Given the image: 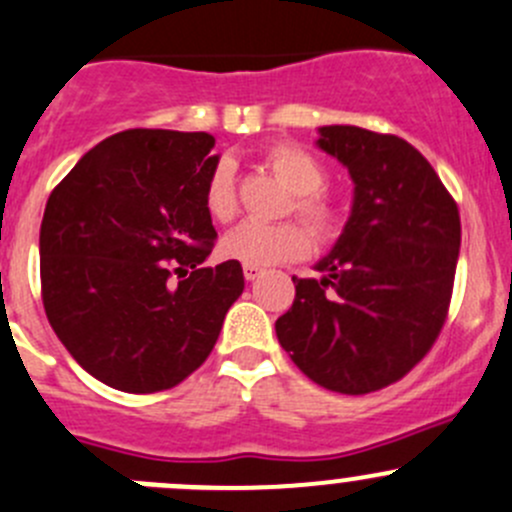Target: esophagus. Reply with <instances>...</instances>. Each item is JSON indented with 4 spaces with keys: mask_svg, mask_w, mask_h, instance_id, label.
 Listing matches in <instances>:
<instances>
[{
    "mask_svg": "<svg viewBox=\"0 0 512 512\" xmlns=\"http://www.w3.org/2000/svg\"><path fill=\"white\" fill-rule=\"evenodd\" d=\"M242 272H245V280L252 282V280H257V277H260L265 270H262V267H255V265H245L242 267Z\"/></svg>",
    "mask_w": 512,
    "mask_h": 512,
    "instance_id": "obj_1",
    "label": "esophagus"
}]
</instances>
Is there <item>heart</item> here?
<instances>
[{
    "label": "heart",
    "instance_id": "1",
    "mask_svg": "<svg viewBox=\"0 0 512 512\" xmlns=\"http://www.w3.org/2000/svg\"><path fill=\"white\" fill-rule=\"evenodd\" d=\"M265 165L292 192V202L285 212L297 215L305 225L295 220L275 222V225L245 222L222 240V252L242 265L270 267L305 257L312 247L310 235L320 245H332L345 230L347 217L342 202L330 190H325V165L295 142L272 145L265 152ZM205 207L212 220H235L240 197H237L235 167L230 160H220L212 167L205 185ZM307 229L311 232L307 233Z\"/></svg>",
    "mask_w": 512,
    "mask_h": 512
}]
</instances>
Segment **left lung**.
<instances>
[{"instance_id":"1","label":"left lung","mask_w":512,"mask_h":512,"mask_svg":"<svg viewBox=\"0 0 512 512\" xmlns=\"http://www.w3.org/2000/svg\"><path fill=\"white\" fill-rule=\"evenodd\" d=\"M317 145L355 182L340 240L295 282L277 340L320 388L365 395L408 375L445 325L460 255V212L438 172L395 135L330 124Z\"/></svg>"}]
</instances>
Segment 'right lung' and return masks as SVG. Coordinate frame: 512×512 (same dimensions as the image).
Masks as SVG:
<instances>
[{
	"label": "right lung",
	"mask_w": 512,
	"mask_h": 512,
	"mask_svg": "<svg viewBox=\"0 0 512 512\" xmlns=\"http://www.w3.org/2000/svg\"><path fill=\"white\" fill-rule=\"evenodd\" d=\"M212 147L207 132H119L49 195L44 312L69 355L109 388L147 395L180 385L245 290L237 260L202 267L217 240L205 207Z\"/></svg>",
	"instance_id": "obj_1"
}]
</instances>
